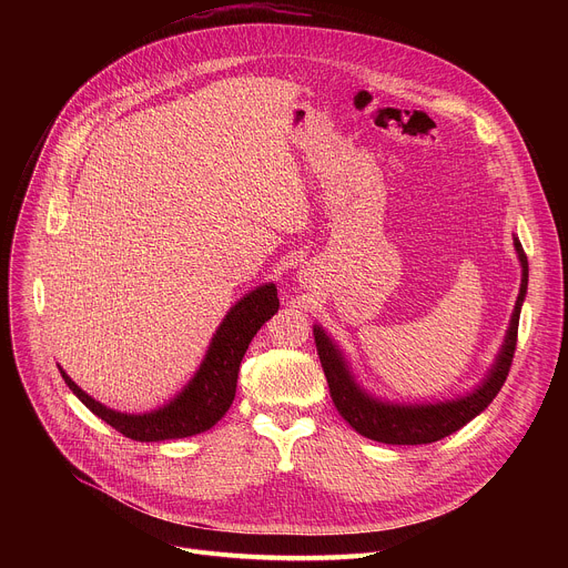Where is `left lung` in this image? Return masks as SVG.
Masks as SVG:
<instances>
[{
	"label": "left lung",
	"instance_id": "obj_1",
	"mask_svg": "<svg viewBox=\"0 0 568 568\" xmlns=\"http://www.w3.org/2000/svg\"><path fill=\"white\" fill-rule=\"evenodd\" d=\"M515 250L521 263V287H519V296L510 318V328L506 333V342L488 377L483 379L478 388H474L463 397L445 399L436 404H393V402L375 399L355 382L337 344L323 333V328L314 326V344H316L323 373H326V379H328L331 397L335 402L339 416L357 434L386 445H427L458 432L480 412L488 409V404L501 390L508 377V371L513 366L521 303L528 290V258L517 237H515Z\"/></svg>",
	"mask_w": 568,
	"mask_h": 568
}]
</instances>
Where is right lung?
<instances>
[{
  "mask_svg": "<svg viewBox=\"0 0 568 568\" xmlns=\"http://www.w3.org/2000/svg\"><path fill=\"white\" fill-rule=\"evenodd\" d=\"M278 312V294L276 285L267 283L242 296L222 318L220 328L215 331L211 346L204 355L193 379L184 386V390L173 397L161 409L150 414H121L108 409L105 404L97 402L83 388L75 386L71 377L60 368L62 379L73 390V395L85 404V407L114 427L125 438L139 443H159L171 438H189L211 429L231 407L235 397L237 371L240 362L245 357L254 335L261 331L265 321H270Z\"/></svg>",
  "mask_w": 568,
  "mask_h": 568,
  "instance_id": "1",
  "label": "right lung"
}]
</instances>
